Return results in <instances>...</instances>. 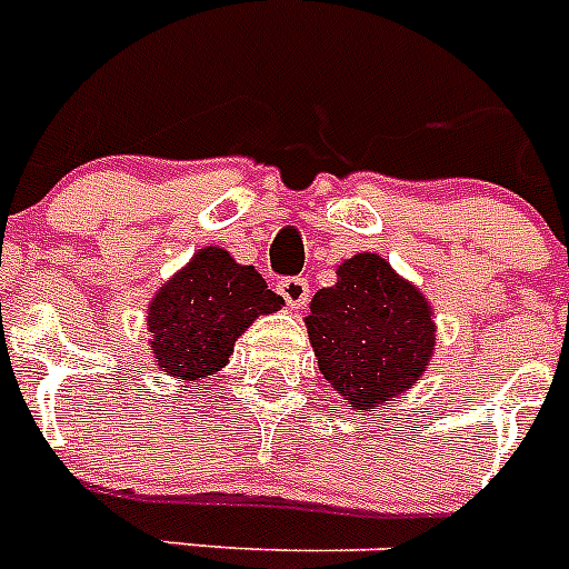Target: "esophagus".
Returning a JSON list of instances; mask_svg holds the SVG:
<instances>
[{
  "instance_id": "1",
  "label": "esophagus",
  "mask_w": 569,
  "mask_h": 569,
  "mask_svg": "<svg viewBox=\"0 0 569 569\" xmlns=\"http://www.w3.org/2000/svg\"><path fill=\"white\" fill-rule=\"evenodd\" d=\"M276 290H279L281 299L288 301L293 310H301L305 305H308L310 288H308V279H301V276H290V279H281L279 288H276Z\"/></svg>"
}]
</instances>
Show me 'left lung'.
I'll use <instances>...</instances> for the list:
<instances>
[{"label": "left lung", "mask_w": 569, "mask_h": 569, "mask_svg": "<svg viewBox=\"0 0 569 569\" xmlns=\"http://www.w3.org/2000/svg\"><path fill=\"white\" fill-rule=\"evenodd\" d=\"M321 376L353 410L393 405L425 376L436 350L433 305L379 253L336 268L305 316Z\"/></svg>", "instance_id": "left-lung-1"}]
</instances>
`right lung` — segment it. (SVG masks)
<instances>
[{"label": "right lung", "mask_w": 569, "mask_h": 569, "mask_svg": "<svg viewBox=\"0 0 569 569\" xmlns=\"http://www.w3.org/2000/svg\"><path fill=\"white\" fill-rule=\"evenodd\" d=\"M281 305L284 299L268 290L253 264L208 244L150 299L148 345L156 367L182 381L210 379L230 361L236 339Z\"/></svg>", "instance_id": "right-lung-1"}]
</instances>
